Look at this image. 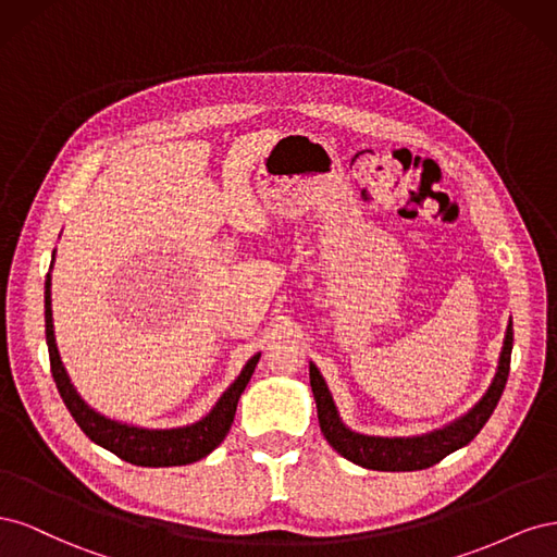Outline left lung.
<instances>
[{
    "instance_id": "1",
    "label": "left lung",
    "mask_w": 557,
    "mask_h": 557,
    "mask_svg": "<svg viewBox=\"0 0 557 557\" xmlns=\"http://www.w3.org/2000/svg\"><path fill=\"white\" fill-rule=\"evenodd\" d=\"M511 348H513V323L509 320L495 379L491 385H487L483 397L465 416L455 418L453 423L440 430L413 434V436H372V434H360L356 430H350L342 420L339 411H336V404L332 399V393L323 374L318 372V367L313 362H309V379H311V391H313L315 409H318L320 432L325 434L327 444L336 453L364 469H376V471L428 469L440 460H444L453 450L467 446L487 423V418L493 416L497 401L504 393V385H507V379H509Z\"/></svg>"
}]
</instances>
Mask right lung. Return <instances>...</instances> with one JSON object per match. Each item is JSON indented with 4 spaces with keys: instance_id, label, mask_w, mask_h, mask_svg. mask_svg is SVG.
<instances>
[{
    "instance_id": "1",
    "label": "right lung",
    "mask_w": 557,
    "mask_h": 557,
    "mask_svg": "<svg viewBox=\"0 0 557 557\" xmlns=\"http://www.w3.org/2000/svg\"><path fill=\"white\" fill-rule=\"evenodd\" d=\"M55 260V250H53ZM53 269V262H50ZM46 344H48V356H50V372H53L55 385L60 391V397L64 407L70 409L78 428L86 432L90 442L111 450L117 458L137 465V467H178V465H190L221 446L225 434L232 428L234 413H237V404L246 385L256 372V364L260 360V352L252 356L242 374L234 379V383L213 404V409L205 416L195 420L190 425L183 428H166V430H153V428H139L121 423V420H113L109 416H102L95 411L90 404L78 395L70 374L60 360L58 344H55V330H53V309H50V272L46 276Z\"/></svg>"
}]
</instances>
